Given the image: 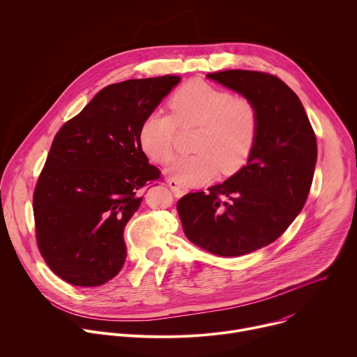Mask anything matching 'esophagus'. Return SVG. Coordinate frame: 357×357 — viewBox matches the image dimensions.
I'll use <instances>...</instances> for the list:
<instances>
[{"instance_id":"obj_1","label":"esophagus","mask_w":357,"mask_h":357,"mask_svg":"<svg viewBox=\"0 0 357 357\" xmlns=\"http://www.w3.org/2000/svg\"><path fill=\"white\" fill-rule=\"evenodd\" d=\"M169 187L172 188V191L176 197H181V195L185 194V190L181 188L176 180H169Z\"/></svg>"}]
</instances>
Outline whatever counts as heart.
I'll return each mask as SVG.
<instances>
[{
	"label": "heart",
	"mask_w": 357,
	"mask_h": 357,
	"mask_svg": "<svg viewBox=\"0 0 357 357\" xmlns=\"http://www.w3.org/2000/svg\"><path fill=\"white\" fill-rule=\"evenodd\" d=\"M172 114L151 112L139 128V146L152 162L169 165L176 155L178 128H198L192 151L177 160L169 176L183 187H199L217 174H235L249 160L259 135L260 116L253 100L191 80L169 100Z\"/></svg>",
	"instance_id": "obj_1"
}]
</instances>
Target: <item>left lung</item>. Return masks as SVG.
I'll list each match as a JSON object with an SVG mask.
<instances>
[{
	"mask_svg": "<svg viewBox=\"0 0 357 357\" xmlns=\"http://www.w3.org/2000/svg\"><path fill=\"white\" fill-rule=\"evenodd\" d=\"M206 76L253 100L259 135L246 166L206 192L185 194L177 211L194 245L218 256H242L278 239L303 209L317 137L297 94L274 75L224 70Z\"/></svg>",
	"mask_w": 357,
	"mask_h": 357,
	"instance_id": "1",
	"label": "left lung"
}]
</instances>
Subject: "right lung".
Returning <instances> with one entry per match:
<instances>
[{
  "mask_svg": "<svg viewBox=\"0 0 357 357\" xmlns=\"http://www.w3.org/2000/svg\"><path fill=\"white\" fill-rule=\"evenodd\" d=\"M180 79L107 86L56 133L35 185L33 218L39 252L66 282L98 287L122 268L125 225L144 188L162 178L139 146V128Z\"/></svg>",
  "mask_w": 357,
  "mask_h": 357,
  "instance_id": "obj_1",
  "label": "right lung"
}]
</instances>
